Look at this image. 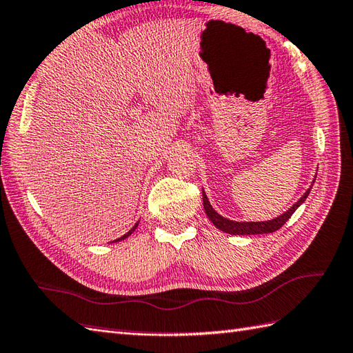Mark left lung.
Masks as SVG:
<instances>
[{
	"instance_id": "1",
	"label": "left lung",
	"mask_w": 353,
	"mask_h": 353,
	"mask_svg": "<svg viewBox=\"0 0 353 353\" xmlns=\"http://www.w3.org/2000/svg\"><path fill=\"white\" fill-rule=\"evenodd\" d=\"M316 180V176L313 179V183ZM313 183H311V186H313ZM311 186L308 188V190L305 191V194L301 196V199L293 204V206L285 210L284 214H281L280 216H276L274 219H268V221H233V219H228L223 215H219L218 212L214 209V206H212L206 192H204V190L201 188V192H203V206H204V212H206L208 218L212 221V224H214L216 228H219L221 232L224 233H228V234H265V233H274L276 230H280V228L288 223L289 218L294 214V210H296L302 203H304L307 200V196L311 191Z\"/></svg>"
}]
</instances>
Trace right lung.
I'll use <instances>...</instances> for the list:
<instances>
[{
  "mask_svg": "<svg viewBox=\"0 0 353 353\" xmlns=\"http://www.w3.org/2000/svg\"><path fill=\"white\" fill-rule=\"evenodd\" d=\"M138 224H139V221H137V224L132 227V228H130V230L126 233V234H123V236H120L119 237V239H116V241H112V242H120V241H125L126 239V237H129L130 234H132L135 230H137V227H138Z\"/></svg>",
  "mask_w": 353,
  "mask_h": 353,
  "instance_id": "right-lung-1",
  "label": "right lung"
}]
</instances>
